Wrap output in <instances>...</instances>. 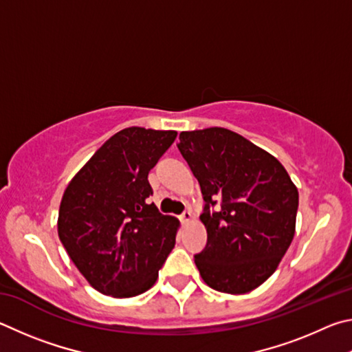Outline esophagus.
Returning a JSON list of instances; mask_svg holds the SVG:
<instances>
[{"mask_svg": "<svg viewBox=\"0 0 352 352\" xmlns=\"http://www.w3.org/2000/svg\"><path fill=\"white\" fill-rule=\"evenodd\" d=\"M192 219H193V217H192V212H190V210H186L181 214V223L182 224H188Z\"/></svg>", "mask_w": 352, "mask_h": 352, "instance_id": "esophagus-1", "label": "esophagus"}]
</instances>
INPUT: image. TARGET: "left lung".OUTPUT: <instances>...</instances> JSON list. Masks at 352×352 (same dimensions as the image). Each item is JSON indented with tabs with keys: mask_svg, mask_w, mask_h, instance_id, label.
I'll return each mask as SVG.
<instances>
[{
	"mask_svg": "<svg viewBox=\"0 0 352 352\" xmlns=\"http://www.w3.org/2000/svg\"><path fill=\"white\" fill-rule=\"evenodd\" d=\"M177 148L206 202L207 244L195 255L202 280L226 294L254 291L292 243L297 187L278 159L230 129L182 131Z\"/></svg>",
	"mask_w": 352,
	"mask_h": 352,
	"instance_id": "obj_1",
	"label": "left lung"
}]
</instances>
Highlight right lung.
Wrapping results in <instances>:
<instances>
[{"instance_id": "right-lung-1", "label": "right lung", "mask_w": 352, "mask_h": 352, "mask_svg": "<svg viewBox=\"0 0 352 352\" xmlns=\"http://www.w3.org/2000/svg\"><path fill=\"white\" fill-rule=\"evenodd\" d=\"M176 131L140 126L116 133L72 177L61 198L58 236L89 285L114 298L135 297L157 280L179 221L148 198V173Z\"/></svg>"}]
</instances>
